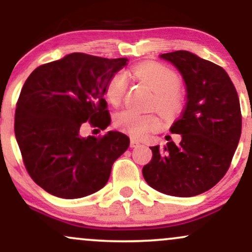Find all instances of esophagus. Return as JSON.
Returning a JSON list of instances; mask_svg holds the SVG:
<instances>
[{"instance_id":"1","label":"esophagus","mask_w":252,"mask_h":252,"mask_svg":"<svg viewBox=\"0 0 252 252\" xmlns=\"http://www.w3.org/2000/svg\"><path fill=\"white\" fill-rule=\"evenodd\" d=\"M140 146H141V142H138V141H136V140L130 141V147H131V148H137V147H140Z\"/></svg>"}]
</instances>
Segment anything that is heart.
Here are the masks:
<instances>
[{
	"label": "heart",
	"instance_id": "obj_1",
	"mask_svg": "<svg viewBox=\"0 0 252 252\" xmlns=\"http://www.w3.org/2000/svg\"><path fill=\"white\" fill-rule=\"evenodd\" d=\"M135 77L149 86L154 94V105L167 115L180 111L184 96L179 89V78L174 71L158 63H144L132 70ZM128 78L120 71L110 78L106 85V98L110 103L120 104L126 94ZM114 124L121 131L135 138L144 137L148 132L161 126V120L154 114H140L130 109L117 112Z\"/></svg>",
	"mask_w": 252,
	"mask_h": 252
}]
</instances>
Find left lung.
Here are the masks:
<instances>
[{"mask_svg": "<svg viewBox=\"0 0 252 252\" xmlns=\"http://www.w3.org/2000/svg\"><path fill=\"white\" fill-rule=\"evenodd\" d=\"M160 58L180 72L186 86V106L169 129L181 140L150 147L153 158L142 174L158 192L189 198L212 189L227 172L241 138V105L220 66L189 51Z\"/></svg>", "mask_w": 252, "mask_h": 252, "instance_id": "left-lung-1", "label": "left lung"}]
</instances>
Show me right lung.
I'll return each instance as SVG.
<instances>
[{
    "mask_svg": "<svg viewBox=\"0 0 252 252\" xmlns=\"http://www.w3.org/2000/svg\"><path fill=\"white\" fill-rule=\"evenodd\" d=\"M126 62L71 53L39 66L26 80L16 104L15 137L28 174L50 194L77 199L97 192L128 149L129 137L120 131L80 135L85 122L109 126L106 85Z\"/></svg>",
    "mask_w": 252,
    "mask_h": 252,
    "instance_id": "add662e5",
    "label": "right lung"
}]
</instances>
